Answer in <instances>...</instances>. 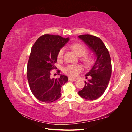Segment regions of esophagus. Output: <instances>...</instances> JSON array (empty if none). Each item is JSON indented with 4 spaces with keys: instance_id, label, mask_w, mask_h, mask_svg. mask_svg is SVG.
<instances>
[{
    "instance_id": "obj_1",
    "label": "esophagus",
    "mask_w": 132,
    "mask_h": 132,
    "mask_svg": "<svg viewBox=\"0 0 132 132\" xmlns=\"http://www.w3.org/2000/svg\"><path fill=\"white\" fill-rule=\"evenodd\" d=\"M77 80L76 78H71V77H69V80H72V81H75Z\"/></svg>"
}]
</instances>
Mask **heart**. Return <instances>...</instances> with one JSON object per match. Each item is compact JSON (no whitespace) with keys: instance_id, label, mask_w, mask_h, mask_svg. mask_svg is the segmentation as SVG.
<instances>
[{"instance_id":"1","label":"heart","mask_w":132,"mask_h":132,"mask_svg":"<svg viewBox=\"0 0 132 132\" xmlns=\"http://www.w3.org/2000/svg\"><path fill=\"white\" fill-rule=\"evenodd\" d=\"M71 49L76 53L79 57H82L80 58L83 63L87 66H89L93 63L94 60L91 56L86 55L87 53V49L85 45L81 44H75L71 46ZM65 49L64 47L59 50L57 54L58 60H62L63 57V54ZM82 70V68L79 64H69L64 68L63 71L65 74L72 77H75Z\"/></svg>"}]
</instances>
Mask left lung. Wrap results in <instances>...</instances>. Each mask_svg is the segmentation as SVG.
Segmentation results:
<instances>
[{
    "label": "left lung",
    "instance_id": "left-lung-1",
    "mask_svg": "<svg viewBox=\"0 0 132 132\" xmlns=\"http://www.w3.org/2000/svg\"><path fill=\"white\" fill-rule=\"evenodd\" d=\"M78 37L92 50L96 59L90 71L85 75L87 81H85V87L78 94L83 99L96 100L107 88L112 73L111 57L107 48L99 37L90 35H80Z\"/></svg>",
    "mask_w": 132,
    "mask_h": 132
}]
</instances>
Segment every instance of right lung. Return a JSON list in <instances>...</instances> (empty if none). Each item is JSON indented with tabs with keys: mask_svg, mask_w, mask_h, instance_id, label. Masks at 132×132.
<instances>
[{
	"mask_svg": "<svg viewBox=\"0 0 132 132\" xmlns=\"http://www.w3.org/2000/svg\"><path fill=\"white\" fill-rule=\"evenodd\" d=\"M69 40L58 35H44L35 42L32 47L27 65V79L33 95L41 102L51 103L61 96L62 86L68 81L66 75L58 78L50 77L52 70L56 69L59 50ZM57 75V74H56Z\"/></svg>",
	"mask_w": 132,
	"mask_h": 132,
	"instance_id": "1",
	"label": "right lung"
}]
</instances>
